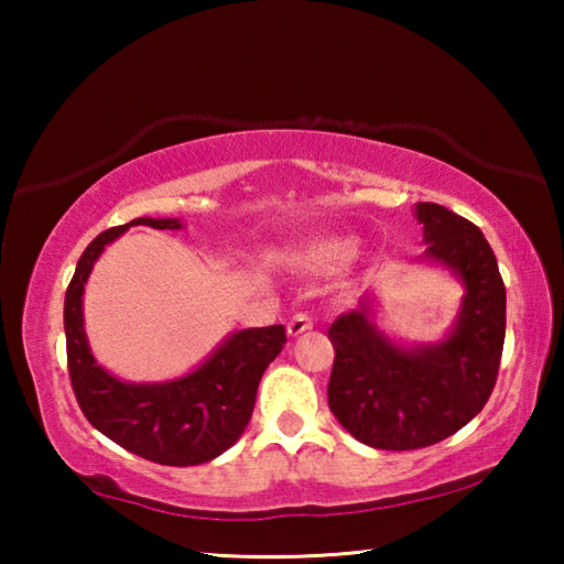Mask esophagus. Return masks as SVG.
Wrapping results in <instances>:
<instances>
[{
  "mask_svg": "<svg viewBox=\"0 0 564 564\" xmlns=\"http://www.w3.org/2000/svg\"><path fill=\"white\" fill-rule=\"evenodd\" d=\"M311 328H313V318L308 316V313H295V316L289 323V336L295 338V336H301V333L311 330Z\"/></svg>",
  "mask_w": 564,
  "mask_h": 564,
  "instance_id": "obj_1",
  "label": "esophagus"
}]
</instances>
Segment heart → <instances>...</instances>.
<instances>
[{
    "instance_id": "obj_1",
    "label": "heart",
    "mask_w": 564,
    "mask_h": 564,
    "mask_svg": "<svg viewBox=\"0 0 564 564\" xmlns=\"http://www.w3.org/2000/svg\"><path fill=\"white\" fill-rule=\"evenodd\" d=\"M352 256H356V241L343 236H323L295 246L289 261L308 273H336L352 261Z\"/></svg>"
}]
</instances>
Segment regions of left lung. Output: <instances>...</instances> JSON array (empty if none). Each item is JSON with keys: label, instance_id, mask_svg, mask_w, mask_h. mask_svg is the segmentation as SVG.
Instances as JSON below:
<instances>
[{"label": "left lung", "instance_id": "left-lung-1", "mask_svg": "<svg viewBox=\"0 0 564 564\" xmlns=\"http://www.w3.org/2000/svg\"><path fill=\"white\" fill-rule=\"evenodd\" d=\"M415 218L427 243L420 261L451 271L465 291L453 328L435 343H398L376 326L370 295L328 328L330 413L378 451L435 445L470 423L492 393L505 343V283L480 228L427 202Z\"/></svg>", "mask_w": 564, "mask_h": 564}]
</instances>
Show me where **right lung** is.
Listing matches in <instances>:
<instances>
[{"label":"right lung","mask_w":564,"mask_h":564,"mask_svg":"<svg viewBox=\"0 0 564 564\" xmlns=\"http://www.w3.org/2000/svg\"><path fill=\"white\" fill-rule=\"evenodd\" d=\"M131 226L184 228L181 218H133L99 234L82 253L64 299L66 360L82 413L123 451L159 465L188 467L214 460L243 435L263 370L279 356L283 326L243 328L221 340L202 366L161 383H129L91 356L84 330V285L104 248Z\"/></svg>","instance_id":"add662e5"}]
</instances>
